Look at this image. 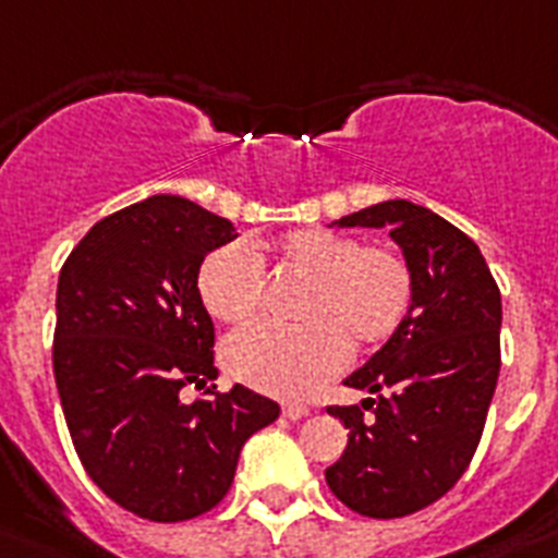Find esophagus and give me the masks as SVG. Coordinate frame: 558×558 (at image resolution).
<instances>
[{"instance_id":"esophagus-1","label":"esophagus","mask_w":558,"mask_h":558,"mask_svg":"<svg viewBox=\"0 0 558 558\" xmlns=\"http://www.w3.org/2000/svg\"><path fill=\"white\" fill-rule=\"evenodd\" d=\"M282 413L290 418V422H299L302 416H307V408L302 402H284Z\"/></svg>"}]
</instances>
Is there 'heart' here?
Listing matches in <instances>:
<instances>
[{
    "mask_svg": "<svg viewBox=\"0 0 558 558\" xmlns=\"http://www.w3.org/2000/svg\"><path fill=\"white\" fill-rule=\"evenodd\" d=\"M274 259L305 276L302 325L256 322L225 342V367L251 388L274 396H307L333 379L348 351H373L402 328L413 307V270L402 253L362 245L351 233L299 228L276 239ZM205 311L236 325L259 311L265 274L242 242L205 256L196 276Z\"/></svg>",
    "mask_w": 558,
    "mask_h": 558,
    "instance_id": "b5f03b06",
    "label": "heart"
}]
</instances>
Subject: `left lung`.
Wrapping results in <instances>:
<instances>
[{"instance_id":"8db88e82","label":"left lung","mask_w":558,"mask_h":558,"mask_svg":"<svg viewBox=\"0 0 558 558\" xmlns=\"http://www.w3.org/2000/svg\"><path fill=\"white\" fill-rule=\"evenodd\" d=\"M339 228H388L413 270V307L344 385L373 393L328 408L348 427L325 471L342 505L371 519L411 517L468 471L499 379L501 296L471 236L404 199L342 216Z\"/></svg>"}]
</instances>
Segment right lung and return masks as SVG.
Here are the masks:
<instances>
[{
  "instance_id": "add662e5",
  "label": "right lung",
  "mask_w": 558,
  "mask_h": 558,
  "mask_svg": "<svg viewBox=\"0 0 558 558\" xmlns=\"http://www.w3.org/2000/svg\"><path fill=\"white\" fill-rule=\"evenodd\" d=\"M230 239L228 219L162 193L96 222L59 274L53 376L73 448L108 499L150 522L216 508L242 445L279 416L242 385L179 393L219 376L196 276Z\"/></svg>"
}]
</instances>
